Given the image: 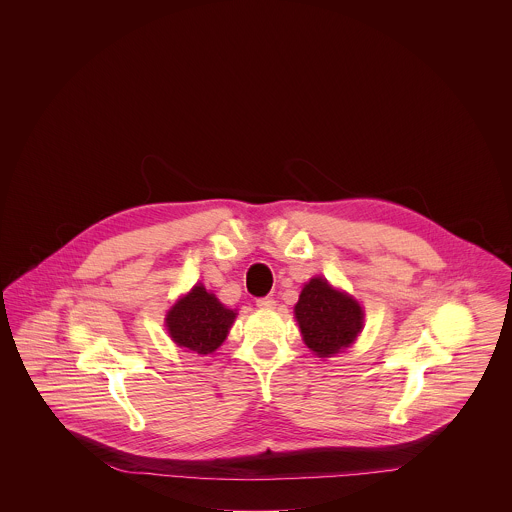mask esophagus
Instances as JSON below:
<instances>
[{
  "mask_svg": "<svg viewBox=\"0 0 512 512\" xmlns=\"http://www.w3.org/2000/svg\"><path fill=\"white\" fill-rule=\"evenodd\" d=\"M255 305L259 309H272L276 305V301L272 297H259V299H255Z\"/></svg>",
  "mask_w": 512,
  "mask_h": 512,
  "instance_id": "34e87169",
  "label": "esophagus"
}]
</instances>
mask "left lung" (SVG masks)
Wrapping results in <instances>:
<instances>
[{
	"label": "left lung",
	"mask_w": 512,
	"mask_h": 512,
	"mask_svg": "<svg viewBox=\"0 0 512 512\" xmlns=\"http://www.w3.org/2000/svg\"><path fill=\"white\" fill-rule=\"evenodd\" d=\"M303 340L318 357H330L349 347L363 328L361 305L334 290L326 280L313 278L305 284L295 305Z\"/></svg>",
	"instance_id": "left-lung-1"
}]
</instances>
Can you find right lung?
Masks as SVG:
<instances>
[{"label": "right lung", "instance_id": "right-lung-1", "mask_svg": "<svg viewBox=\"0 0 512 512\" xmlns=\"http://www.w3.org/2000/svg\"><path fill=\"white\" fill-rule=\"evenodd\" d=\"M236 313L226 309L213 293L195 286L167 315L172 340L199 355L213 353L226 338Z\"/></svg>", "mask_w": 512, "mask_h": 512}]
</instances>
